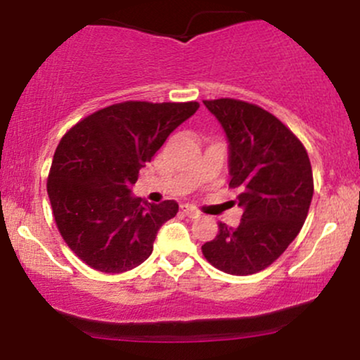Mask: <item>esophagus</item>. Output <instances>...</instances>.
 Masks as SVG:
<instances>
[{
	"label": "esophagus",
	"instance_id": "obj_1",
	"mask_svg": "<svg viewBox=\"0 0 360 360\" xmlns=\"http://www.w3.org/2000/svg\"><path fill=\"white\" fill-rule=\"evenodd\" d=\"M181 210H183V213L186 214V217H189V218H200L201 217V213L198 212V210H194L193 206L184 205V206H181Z\"/></svg>",
	"mask_w": 360,
	"mask_h": 360
}]
</instances>
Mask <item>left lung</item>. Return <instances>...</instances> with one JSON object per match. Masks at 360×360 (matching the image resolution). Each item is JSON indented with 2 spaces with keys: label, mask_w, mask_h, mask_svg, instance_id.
Segmentation results:
<instances>
[{
  "label": "left lung",
  "mask_w": 360,
  "mask_h": 360,
  "mask_svg": "<svg viewBox=\"0 0 360 360\" xmlns=\"http://www.w3.org/2000/svg\"><path fill=\"white\" fill-rule=\"evenodd\" d=\"M203 103L226 135L230 186L238 189L243 214L235 229L220 223L201 249L226 274H255L288 249L307 220L311 164L303 143L269 111L230 98Z\"/></svg>",
  "instance_id": "8db88e82"
}]
</instances>
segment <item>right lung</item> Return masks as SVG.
I'll use <instances>...</instances> for the list:
<instances>
[{
    "instance_id": "1",
    "label": "right lung",
    "mask_w": 360,
    "mask_h": 360,
    "mask_svg": "<svg viewBox=\"0 0 360 360\" xmlns=\"http://www.w3.org/2000/svg\"><path fill=\"white\" fill-rule=\"evenodd\" d=\"M200 108L189 103L125 101L72 127L53 154L47 193L57 229L93 269L118 274L140 266L176 201L152 205L131 194L139 171L181 123Z\"/></svg>"
}]
</instances>
